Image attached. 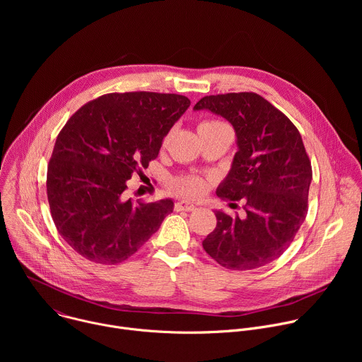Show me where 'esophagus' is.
Listing matches in <instances>:
<instances>
[{
	"mask_svg": "<svg viewBox=\"0 0 362 362\" xmlns=\"http://www.w3.org/2000/svg\"><path fill=\"white\" fill-rule=\"evenodd\" d=\"M175 209L176 211H185V212H192L196 209V206L187 200H180L175 203Z\"/></svg>",
	"mask_w": 362,
	"mask_h": 362,
	"instance_id": "obj_1",
	"label": "esophagus"
}]
</instances>
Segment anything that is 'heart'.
Here are the masks:
<instances>
[{"mask_svg":"<svg viewBox=\"0 0 362 362\" xmlns=\"http://www.w3.org/2000/svg\"><path fill=\"white\" fill-rule=\"evenodd\" d=\"M222 124H225V123H222L219 120H208V122H203L199 129H212V127H218ZM169 189L173 193L180 194V196L196 197V196H200L202 193H204V190L208 189V183H206V180L199 176L186 175V176H179V177L172 179L169 183Z\"/></svg>","mask_w":362,"mask_h":362,"instance_id":"obj_1","label":"heart"}]
</instances>
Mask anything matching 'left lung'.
<instances>
[{
  "label": "left lung",
  "mask_w": 362,
  "mask_h": 362,
  "mask_svg": "<svg viewBox=\"0 0 362 362\" xmlns=\"http://www.w3.org/2000/svg\"><path fill=\"white\" fill-rule=\"evenodd\" d=\"M193 109L232 123L239 150L216 194L243 199L246 212L240 219L218 211L203 249L226 269L261 268L289 247L308 214L313 166L302 137L281 110L252 91L204 95Z\"/></svg>",
  "instance_id": "obj_1"
}]
</instances>
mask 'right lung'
I'll return each mask as SVG.
<instances>
[{"label": "right lung", "mask_w": 362, "mask_h": 362, "mask_svg": "<svg viewBox=\"0 0 362 362\" xmlns=\"http://www.w3.org/2000/svg\"><path fill=\"white\" fill-rule=\"evenodd\" d=\"M189 106L180 94L110 93L86 103L60 130L47 169L48 204L62 238L87 261L129 259L173 211L170 199L134 204L124 192Z\"/></svg>", "instance_id": "obj_1"}]
</instances>
